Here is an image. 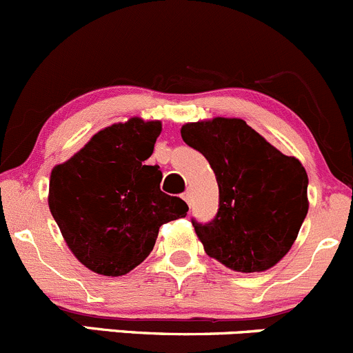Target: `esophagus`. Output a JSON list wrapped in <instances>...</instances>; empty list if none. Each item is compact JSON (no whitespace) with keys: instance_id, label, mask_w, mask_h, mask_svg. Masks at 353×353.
<instances>
[{"instance_id":"esophagus-1","label":"esophagus","mask_w":353,"mask_h":353,"mask_svg":"<svg viewBox=\"0 0 353 353\" xmlns=\"http://www.w3.org/2000/svg\"><path fill=\"white\" fill-rule=\"evenodd\" d=\"M183 198H184V201L188 203V205H191V191H186V193L183 194Z\"/></svg>"}]
</instances>
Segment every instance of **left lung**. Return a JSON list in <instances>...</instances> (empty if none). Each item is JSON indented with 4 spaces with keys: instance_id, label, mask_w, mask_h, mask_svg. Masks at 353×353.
<instances>
[{
    "instance_id": "left-lung-1",
    "label": "left lung",
    "mask_w": 353,
    "mask_h": 353,
    "mask_svg": "<svg viewBox=\"0 0 353 353\" xmlns=\"http://www.w3.org/2000/svg\"><path fill=\"white\" fill-rule=\"evenodd\" d=\"M181 137L206 157L219 183V213L193 222L205 252L229 270L259 273L290 251L309 210L307 172L239 117L186 123Z\"/></svg>"
}]
</instances>
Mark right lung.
I'll list each match as a JSON object with an SVG mask.
<instances>
[{
	"mask_svg": "<svg viewBox=\"0 0 353 353\" xmlns=\"http://www.w3.org/2000/svg\"><path fill=\"white\" fill-rule=\"evenodd\" d=\"M160 133L159 119L130 117L52 167L49 210L74 258L94 273H130L152 252L160 227L186 216L183 199L160 191L159 165H145Z\"/></svg>",
	"mask_w": 353,
	"mask_h": 353,
	"instance_id": "right-lung-1",
	"label": "right lung"
}]
</instances>
